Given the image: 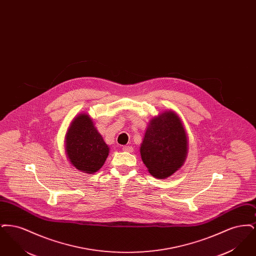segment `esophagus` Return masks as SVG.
I'll return each instance as SVG.
<instances>
[{
	"label": "esophagus",
	"instance_id": "obj_1",
	"mask_svg": "<svg viewBox=\"0 0 256 256\" xmlns=\"http://www.w3.org/2000/svg\"><path fill=\"white\" fill-rule=\"evenodd\" d=\"M122 150L126 152H134V148L132 146H122Z\"/></svg>",
	"mask_w": 256,
	"mask_h": 256
}]
</instances>
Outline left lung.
Instances as JSON below:
<instances>
[{
  "label": "left lung",
  "mask_w": 256,
  "mask_h": 256,
  "mask_svg": "<svg viewBox=\"0 0 256 256\" xmlns=\"http://www.w3.org/2000/svg\"><path fill=\"white\" fill-rule=\"evenodd\" d=\"M188 152V137L182 121L174 111H164L146 126L140 154L148 172L165 180L182 168Z\"/></svg>",
  "instance_id": "8db88e82"
}]
</instances>
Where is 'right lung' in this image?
Here are the masks:
<instances>
[{"instance_id":"obj_1","label":"right lung","mask_w":256,"mask_h":256,"mask_svg":"<svg viewBox=\"0 0 256 256\" xmlns=\"http://www.w3.org/2000/svg\"><path fill=\"white\" fill-rule=\"evenodd\" d=\"M65 154L72 166L86 174H94L104 164L110 146L89 114L80 113L70 124L65 135Z\"/></svg>"}]
</instances>
